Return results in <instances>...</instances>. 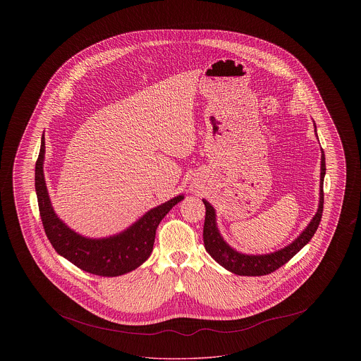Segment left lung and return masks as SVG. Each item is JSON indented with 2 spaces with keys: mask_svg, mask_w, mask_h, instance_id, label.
I'll return each mask as SVG.
<instances>
[{
  "mask_svg": "<svg viewBox=\"0 0 361 361\" xmlns=\"http://www.w3.org/2000/svg\"><path fill=\"white\" fill-rule=\"evenodd\" d=\"M315 134H317V126ZM318 137V135H317ZM326 174V165H325V153L321 149V180H319V203L315 215L306 226V228L288 243L283 249H279L272 253L267 255H245L231 247L224 240L216 224V211L211 206L206 199L203 203L206 206V221L203 228V240L206 250L209 256L214 258L218 264H221L224 269L240 276H264L275 272L281 265L288 262L303 246L309 243V240L314 237L324 211V178Z\"/></svg>",
  "mask_w": 361,
  "mask_h": 361,
  "instance_id": "8db88e82",
  "label": "left lung"
}]
</instances>
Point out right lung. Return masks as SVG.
<instances>
[{
  "label": "right lung",
  "mask_w": 361,
  "mask_h": 361,
  "mask_svg": "<svg viewBox=\"0 0 361 361\" xmlns=\"http://www.w3.org/2000/svg\"><path fill=\"white\" fill-rule=\"evenodd\" d=\"M40 143V153L35 166V190L46 235L56 253L93 275L114 277L137 269L153 252L158 224L173 206L184 199V195H178L149 209L137 222L118 234L104 238H89L70 228L55 214L43 172L46 153L44 135Z\"/></svg>",
  "instance_id": "obj_1"
}]
</instances>
